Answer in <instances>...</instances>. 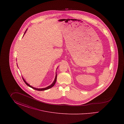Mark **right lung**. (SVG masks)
Returning <instances> with one entry per match:
<instances>
[{"label": "right lung", "mask_w": 124, "mask_h": 124, "mask_svg": "<svg viewBox=\"0 0 124 124\" xmlns=\"http://www.w3.org/2000/svg\"><path fill=\"white\" fill-rule=\"evenodd\" d=\"M27 30H26V31H25V32H24V34L25 33V32H26V31H27ZM57 73H56V76H55V79H54V81H53V83L50 85H49V86H47L46 87V88H34V87H32V86H31V85H30L29 84H28L25 81V80L24 79V78L22 77V78H23V80H24V83L28 86H29L30 87H31V88H32V89H34V90H38V91H45V90H48V89H49L51 88H52V87H53V86H54V85H55V83L56 82V80H57Z\"/></svg>", "instance_id": "right-lung-1"}]
</instances>
